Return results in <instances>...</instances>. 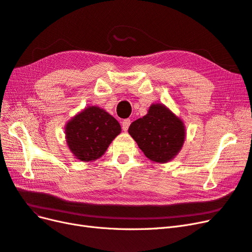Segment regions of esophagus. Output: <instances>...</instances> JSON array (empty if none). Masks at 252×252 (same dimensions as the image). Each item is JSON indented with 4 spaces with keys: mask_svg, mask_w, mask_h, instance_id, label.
<instances>
[{
    "mask_svg": "<svg viewBox=\"0 0 252 252\" xmlns=\"http://www.w3.org/2000/svg\"><path fill=\"white\" fill-rule=\"evenodd\" d=\"M130 123H131V121L129 119H125L123 122H122V128H123L124 131L128 130L129 126H130Z\"/></svg>",
    "mask_w": 252,
    "mask_h": 252,
    "instance_id": "esophagus-1",
    "label": "esophagus"
}]
</instances>
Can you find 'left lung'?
Instances as JSON below:
<instances>
[{"instance_id": "8db88e82", "label": "left lung", "mask_w": 252, "mask_h": 252, "mask_svg": "<svg viewBox=\"0 0 252 252\" xmlns=\"http://www.w3.org/2000/svg\"><path fill=\"white\" fill-rule=\"evenodd\" d=\"M128 132L144 155L158 163L172 159L185 141L183 122L162 104L151 105L146 116L132 122Z\"/></svg>"}]
</instances>
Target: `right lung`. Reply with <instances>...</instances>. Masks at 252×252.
<instances>
[{"instance_id":"right-lung-1","label":"right lung","mask_w":252,"mask_h":252,"mask_svg":"<svg viewBox=\"0 0 252 252\" xmlns=\"http://www.w3.org/2000/svg\"><path fill=\"white\" fill-rule=\"evenodd\" d=\"M65 132L67 145L74 157L89 162L104 155L121 132V126L108 112L91 106L68 122Z\"/></svg>"}]
</instances>
